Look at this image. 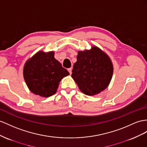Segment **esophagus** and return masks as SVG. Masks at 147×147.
I'll list each match as a JSON object with an SVG mask.
<instances>
[{
  "instance_id": "1",
  "label": "esophagus",
  "mask_w": 147,
  "mask_h": 147,
  "mask_svg": "<svg viewBox=\"0 0 147 147\" xmlns=\"http://www.w3.org/2000/svg\"><path fill=\"white\" fill-rule=\"evenodd\" d=\"M67 70H68V71H69V73L70 74H71V73H72V68H71V67H70V68H69V69H67Z\"/></svg>"
}]
</instances>
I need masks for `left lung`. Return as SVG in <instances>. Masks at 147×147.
<instances>
[{
	"mask_svg": "<svg viewBox=\"0 0 147 147\" xmlns=\"http://www.w3.org/2000/svg\"><path fill=\"white\" fill-rule=\"evenodd\" d=\"M113 66L109 56L99 48L78 51L71 76L81 91L88 96L104 91L110 83Z\"/></svg>",
	"mask_w": 147,
	"mask_h": 147,
	"instance_id": "left-lung-1",
	"label": "left lung"
}]
</instances>
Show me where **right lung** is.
I'll use <instances>...</instances> for the list:
<instances>
[{
  "label": "right lung",
  "instance_id": "add662e5",
  "mask_svg": "<svg viewBox=\"0 0 147 147\" xmlns=\"http://www.w3.org/2000/svg\"><path fill=\"white\" fill-rule=\"evenodd\" d=\"M69 73L54 57V52H38L25 63L24 76L33 93L42 97L55 94L61 79Z\"/></svg>",
  "mask_w": 147,
  "mask_h": 147
}]
</instances>
